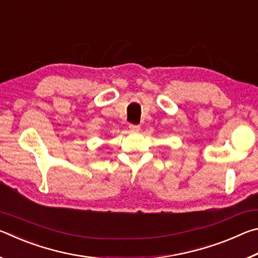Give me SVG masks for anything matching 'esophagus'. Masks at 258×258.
I'll use <instances>...</instances> for the list:
<instances>
[{
  "label": "esophagus",
  "instance_id": "1",
  "mask_svg": "<svg viewBox=\"0 0 258 258\" xmlns=\"http://www.w3.org/2000/svg\"><path fill=\"white\" fill-rule=\"evenodd\" d=\"M140 128H141V127H140V125H134V124L130 125V130L132 131V132H139Z\"/></svg>",
  "mask_w": 258,
  "mask_h": 258
}]
</instances>
